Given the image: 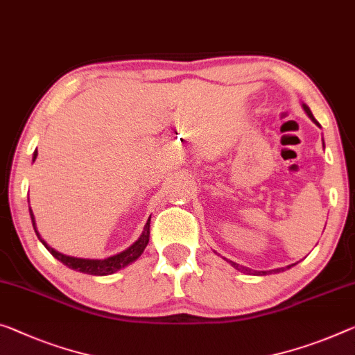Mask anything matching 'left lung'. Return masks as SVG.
<instances>
[{"instance_id":"obj_1","label":"left lung","mask_w":355,"mask_h":355,"mask_svg":"<svg viewBox=\"0 0 355 355\" xmlns=\"http://www.w3.org/2000/svg\"><path fill=\"white\" fill-rule=\"evenodd\" d=\"M303 109H304V112H306V116L311 119V121H313L315 125H318V127L320 128V123L318 122V121H315V119H314V116H313V112H311V109L308 107V105H304V103H303ZM324 141V139H322ZM324 144V143H322ZM324 147H325V144H324ZM230 263H232V266H234V268H236V270H239V271H243V272H249V275H250V272H254V275H257V276H265V275H272V272H281V271H286V270H288V268H291V266L292 265H288V266H286V268H276V270H270V271H254V270H250V268H248V266H239L238 263H234V261H232L230 260ZM293 265H295V263H293Z\"/></svg>"}]
</instances>
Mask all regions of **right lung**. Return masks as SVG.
<instances>
[{"label": "right lung", "mask_w": 355, "mask_h": 355, "mask_svg": "<svg viewBox=\"0 0 355 355\" xmlns=\"http://www.w3.org/2000/svg\"><path fill=\"white\" fill-rule=\"evenodd\" d=\"M37 157V150H35V154H33V162L36 160ZM30 217H31V223H33V228H35V233L37 234V238H40V241L44 244L46 249L51 252L53 257L57 260L62 261L63 265H67L68 268L71 270H76V271H80V272H85V275H94V276H107V275H112V272H116L119 270L125 268V266L133 263V261L139 257L141 254L144 252V249L147 246V243H149V228H150V217L147 223L144 225V230L141 233V236L136 239V241L132 244V246L127 248L122 252H119L116 255H111V257L107 259H79V257H71V255H64L62 252H58L53 248L49 246V244L44 241V239L41 238L40 232H37L36 228V220H35V214H33V211L30 208Z\"/></svg>", "instance_id": "obj_1"}]
</instances>
